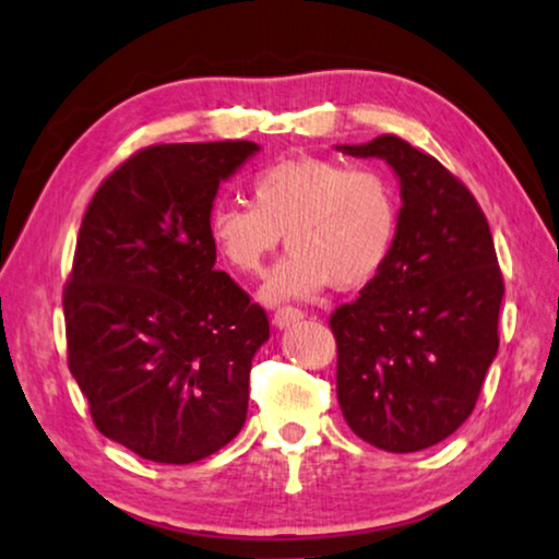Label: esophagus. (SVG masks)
I'll return each mask as SVG.
<instances>
[{"instance_id": "obj_1", "label": "esophagus", "mask_w": 559, "mask_h": 559, "mask_svg": "<svg viewBox=\"0 0 559 559\" xmlns=\"http://www.w3.org/2000/svg\"><path fill=\"white\" fill-rule=\"evenodd\" d=\"M304 319V311L298 309H290V306H283V309H278L276 313H273V326L276 329H288L298 324V321Z\"/></svg>"}]
</instances>
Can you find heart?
Returning a JSON list of instances; mask_svg holds the SVG:
<instances>
[{
	"label": "heart",
	"mask_w": 559,
	"mask_h": 559,
	"mask_svg": "<svg viewBox=\"0 0 559 559\" xmlns=\"http://www.w3.org/2000/svg\"><path fill=\"white\" fill-rule=\"evenodd\" d=\"M400 233V198L374 167L298 156L253 179V204L217 202L207 238L227 269L263 273L283 235L290 255L265 278L261 301H304L336 283L359 288L388 265Z\"/></svg>",
	"instance_id": "obj_1"
}]
</instances>
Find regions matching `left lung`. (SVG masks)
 <instances>
[{
	"label": "left lung",
	"mask_w": 559,
	"mask_h": 559,
	"mask_svg": "<svg viewBox=\"0 0 559 559\" xmlns=\"http://www.w3.org/2000/svg\"><path fill=\"white\" fill-rule=\"evenodd\" d=\"M336 152L382 159L400 185V233L388 265L332 313L336 397L347 426L390 453L423 451L474 411L499 352L504 281L471 192L397 136Z\"/></svg>",
	"instance_id": "8db88e82"
}]
</instances>
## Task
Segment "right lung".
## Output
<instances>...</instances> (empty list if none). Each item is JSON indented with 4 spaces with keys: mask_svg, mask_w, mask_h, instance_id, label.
<instances>
[{
    "mask_svg": "<svg viewBox=\"0 0 559 559\" xmlns=\"http://www.w3.org/2000/svg\"><path fill=\"white\" fill-rule=\"evenodd\" d=\"M253 141L148 146L85 210L66 286L68 365L106 438L156 463L240 433L269 317L215 271L207 215Z\"/></svg>",
    "mask_w": 559,
    "mask_h": 559,
    "instance_id": "add662e5",
    "label": "right lung"
}]
</instances>
